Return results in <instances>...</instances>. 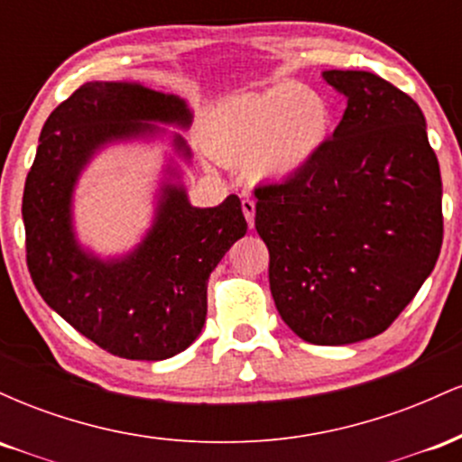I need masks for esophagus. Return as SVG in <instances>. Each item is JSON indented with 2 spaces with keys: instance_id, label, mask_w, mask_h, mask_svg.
Returning <instances> with one entry per match:
<instances>
[{
  "instance_id": "obj_1",
  "label": "esophagus",
  "mask_w": 462,
  "mask_h": 462,
  "mask_svg": "<svg viewBox=\"0 0 462 462\" xmlns=\"http://www.w3.org/2000/svg\"><path fill=\"white\" fill-rule=\"evenodd\" d=\"M241 208H243V215H245L249 227H252L254 226V215H256V201H254L252 198H243Z\"/></svg>"
}]
</instances>
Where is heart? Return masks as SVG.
Here are the masks:
<instances>
[{
  "instance_id": "1",
  "label": "heart",
  "mask_w": 462,
  "mask_h": 462,
  "mask_svg": "<svg viewBox=\"0 0 462 462\" xmlns=\"http://www.w3.org/2000/svg\"><path fill=\"white\" fill-rule=\"evenodd\" d=\"M328 130L330 110L326 99L300 84H286L217 108L210 141L226 161H243L256 153V169L263 176H291L315 158Z\"/></svg>"
}]
</instances>
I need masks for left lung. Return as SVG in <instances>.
<instances>
[{"label": "left lung", "instance_id": "1", "mask_svg": "<svg viewBox=\"0 0 462 462\" xmlns=\"http://www.w3.org/2000/svg\"><path fill=\"white\" fill-rule=\"evenodd\" d=\"M347 97L332 139L282 182L258 184L256 232L286 326L312 346L383 334L443 243V184L411 95L371 71H323Z\"/></svg>", "mask_w": 462, "mask_h": 462}]
</instances>
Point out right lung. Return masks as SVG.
<instances>
[{"instance_id": "add662e5", "label": "right lung", "mask_w": 462, "mask_h": 462, "mask_svg": "<svg viewBox=\"0 0 462 462\" xmlns=\"http://www.w3.org/2000/svg\"><path fill=\"white\" fill-rule=\"evenodd\" d=\"M143 121L189 125L190 113L180 97L141 84H82L47 116L21 213L28 272L47 306L115 356L164 360L198 338L210 273L247 221L236 195L193 208L184 189L164 187L156 224L128 258L84 254L69 210L79 169L104 143L152 132ZM176 145L189 153L180 136Z\"/></svg>"}]
</instances>
